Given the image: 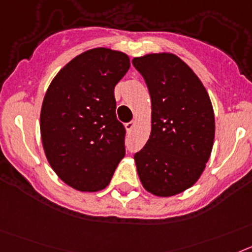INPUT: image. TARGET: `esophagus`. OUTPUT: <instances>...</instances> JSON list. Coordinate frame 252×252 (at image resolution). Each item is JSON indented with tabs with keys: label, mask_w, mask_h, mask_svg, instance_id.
Returning <instances> with one entry per match:
<instances>
[{
	"label": "esophagus",
	"mask_w": 252,
	"mask_h": 252,
	"mask_svg": "<svg viewBox=\"0 0 252 252\" xmlns=\"http://www.w3.org/2000/svg\"><path fill=\"white\" fill-rule=\"evenodd\" d=\"M134 126H135V122H134V120H132V122H129V123L126 124V130H128V132H130V130H132V129L134 128Z\"/></svg>",
	"instance_id": "1"
}]
</instances>
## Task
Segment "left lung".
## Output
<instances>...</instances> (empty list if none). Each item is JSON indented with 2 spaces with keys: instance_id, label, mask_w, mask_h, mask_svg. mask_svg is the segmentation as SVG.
Masks as SVG:
<instances>
[{
  "instance_id": "8db88e82",
  "label": "left lung",
  "mask_w": 252,
  "mask_h": 252,
  "mask_svg": "<svg viewBox=\"0 0 252 252\" xmlns=\"http://www.w3.org/2000/svg\"><path fill=\"white\" fill-rule=\"evenodd\" d=\"M143 76L152 106L151 135L134 155L143 188L172 196L200 178L214 142V113L207 90L192 69L171 53L132 61Z\"/></svg>"
}]
</instances>
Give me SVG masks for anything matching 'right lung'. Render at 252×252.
<instances>
[{"label": "right lung", "instance_id": "add662e5", "mask_svg": "<svg viewBox=\"0 0 252 252\" xmlns=\"http://www.w3.org/2000/svg\"><path fill=\"white\" fill-rule=\"evenodd\" d=\"M129 67L126 54L94 48L67 63L45 93L43 148L54 172L74 189L108 187L126 155V128L117 119L114 87Z\"/></svg>", "mask_w": 252, "mask_h": 252}]
</instances>
